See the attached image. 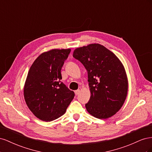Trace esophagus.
Returning a JSON list of instances; mask_svg holds the SVG:
<instances>
[{
    "mask_svg": "<svg viewBox=\"0 0 152 152\" xmlns=\"http://www.w3.org/2000/svg\"><path fill=\"white\" fill-rule=\"evenodd\" d=\"M79 93H80V90L79 89H78V90H76V91H75V94H76V95H78L79 94Z\"/></svg>",
    "mask_w": 152,
    "mask_h": 152,
    "instance_id": "34e87169",
    "label": "esophagus"
}]
</instances>
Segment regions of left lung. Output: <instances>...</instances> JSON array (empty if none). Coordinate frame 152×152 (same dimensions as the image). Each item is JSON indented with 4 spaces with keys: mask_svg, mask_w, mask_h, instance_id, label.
Returning <instances> with one entry per match:
<instances>
[{
    "mask_svg": "<svg viewBox=\"0 0 152 152\" xmlns=\"http://www.w3.org/2000/svg\"><path fill=\"white\" fill-rule=\"evenodd\" d=\"M73 56L87 71L91 97L86 104L87 111L100 119L113 116L122 107L128 91L127 77L121 61L99 44L77 48Z\"/></svg>",
    "mask_w": 152,
    "mask_h": 152,
    "instance_id": "left-lung-1",
    "label": "left lung"
}]
</instances>
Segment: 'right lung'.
<instances>
[{
	"label": "right lung",
	"mask_w": 152,
	"mask_h": 152,
	"mask_svg": "<svg viewBox=\"0 0 152 152\" xmlns=\"http://www.w3.org/2000/svg\"><path fill=\"white\" fill-rule=\"evenodd\" d=\"M70 49H52L32 64L24 86V98L30 111L40 120L50 122L65 113L75 96L61 81V70Z\"/></svg>",
	"instance_id": "1"
}]
</instances>
